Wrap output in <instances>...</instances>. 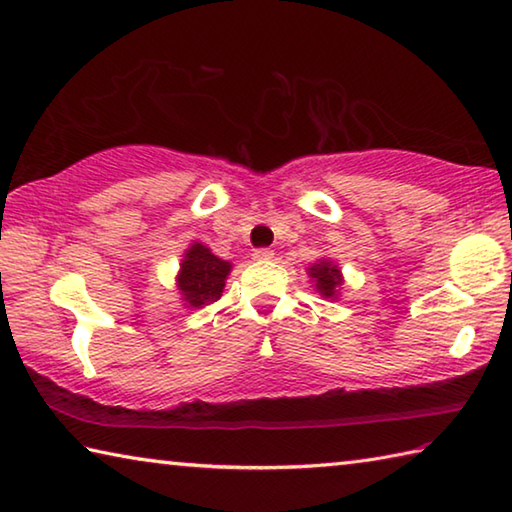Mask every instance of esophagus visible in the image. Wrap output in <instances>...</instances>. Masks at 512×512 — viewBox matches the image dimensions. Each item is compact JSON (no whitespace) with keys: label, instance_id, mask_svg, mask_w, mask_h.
I'll return each instance as SVG.
<instances>
[{"label":"esophagus","instance_id":"34e87169","mask_svg":"<svg viewBox=\"0 0 512 512\" xmlns=\"http://www.w3.org/2000/svg\"><path fill=\"white\" fill-rule=\"evenodd\" d=\"M273 250L271 248H257L255 250V259H259V262H268V259H273Z\"/></svg>","mask_w":512,"mask_h":512}]
</instances>
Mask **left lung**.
Wrapping results in <instances>:
<instances>
[{"mask_svg": "<svg viewBox=\"0 0 512 512\" xmlns=\"http://www.w3.org/2000/svg\"><path fill=\"white\" fill-rule=\"evenodd\" d=\"M309 275L316 280L318 293H323L325 298L336 296V287L341 284V271L334 264H329V262L314 264L309 268Z\"/></svg>", "mask_w": 512, "mask_h": 512, "instance_id": "obj_1", "label": "left lung"}]
</instances>
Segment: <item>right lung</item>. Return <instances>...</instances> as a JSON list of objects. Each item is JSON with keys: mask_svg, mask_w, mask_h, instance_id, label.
<instances>
[{"mask_svg": "<svg viewBox=\"0 0 512 512\" xmlns=\"http://www.w3.org/2000/svg\"><path fill=\"white\" fill-rule=\"evenodd\" d=\"M230 273V264L210 253V248L194 244L185 253L183 266H180L178 287L185 300L192 307L210 305L221 298L225 277Z\"/></svg>", "mask_w": 512, "mask_h": 512, "instance_id": "add662e5", "label": "right lung"}]
</instances>
